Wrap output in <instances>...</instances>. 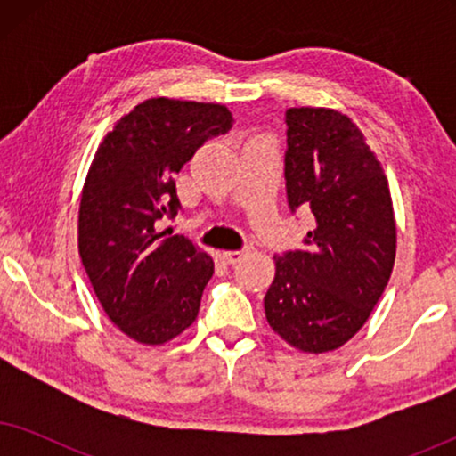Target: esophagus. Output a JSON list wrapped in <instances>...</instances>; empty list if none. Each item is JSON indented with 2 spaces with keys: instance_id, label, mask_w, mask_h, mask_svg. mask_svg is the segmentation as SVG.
Masks as SVG:
<instances>
[{
  "instance_id": "34e87169",
  "label": "esophagus",
  "mask_w": 456,
  "mask_h": 456,
  "mask_svg": "<svg viewBox=\"0 0 456 456\" xmlns=\"http://www.w3.org/2000/svg\"><path fill=\"white\" fill-rule=\"evenodd\" d=\"M248 253V248H242V251H224L222 253V257L224 259H226L228 261V264H239V261L242 259V257H245V255Z\"/></svg>"
}]
</instances>
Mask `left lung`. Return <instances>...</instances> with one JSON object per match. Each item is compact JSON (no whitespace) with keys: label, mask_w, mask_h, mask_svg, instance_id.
Masks as SVG:
<instances>
[{"label":"left lung","mask_w":456,"mask_h":456,"mask_svg":"<svg viewBox=\"0 0 456 456\" xmlns=\"http://www.w3.org/2000/svg\"><path fill=\"white\" fill-rule=\"evenodd\" d=\"M284 178L292 214H314L303 248L276 255L265 292L272 330L305 353L334 351L367 322L396 255L386 174L351 118L286 111Z\"/></svg>","instance_id":"obj_1"}]
</instances>
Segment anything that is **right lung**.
<instances>
[{
  "instance_id": "obj_1",
  "label": "right lung",
  "mask_w": 456,
  "mask_h": 456,
  "mask_svg": "<svg viewBox=\"0 0 456 456\" xmlns=\"http://www.w3.org/2000/svg\"><path fill=\"white\" fill-rule=\"evenodd\" d=\"M232 114L217 103L147 99L118 120L86 174L78 253L111 322L142 345H164L195 322L214 261L189 239L159 232L180 209L174 176Z\"/></svg>"
}]
</instances>
